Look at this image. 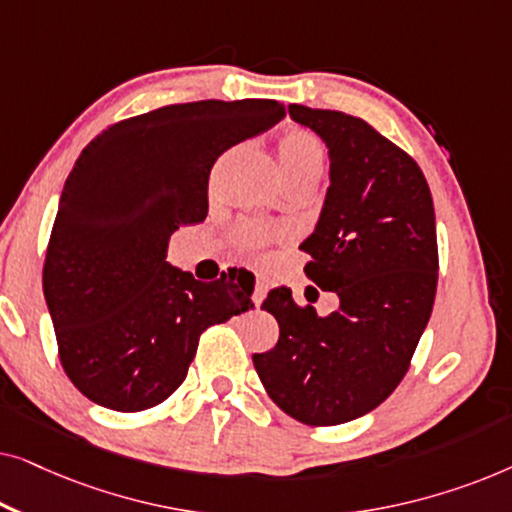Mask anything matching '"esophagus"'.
<instances>
[{
    "label": "esophagus",
    "mask_w": 512,
    "mask_h": 512,
    "mask_svg": "<svg viewBox=\"0 0 512 512\" xmlns=\"http://www.w3.org/2000/svg\"><path fill=\"white\" fill-rule=\"evenodd\" d=\"M240 279H244V282L254 286V293H251V298H254L256 307L261 305L265 293H268V282H265L261 275H256V272H251V270H240ZM235 282H237V279H235Z\"/></svg>",
    "instance_id": "esophagus-1"
}]
</instances>
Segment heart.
<instances>
[{
  "instance_id": "obj_1",
  "label": "heart",
  "mask_w": 512,
  "mask_h": 512,
  "mask_svg": "<svg viewBox=\"0 0 512 512\" xmlns=\"http://www.w3.org/2000/svg\"><path fill=\"white\" fill-rule=\"evenodd\" d=\"M277 160L279 172L286 184L293 179H319L324 172L326 149L321 139L307 128H291L277 137ZM286 235L284 226H261V223H242L235 233L237 247L247 251H258L265 244L282 240Z\"/></svg>"
}]
</instances>
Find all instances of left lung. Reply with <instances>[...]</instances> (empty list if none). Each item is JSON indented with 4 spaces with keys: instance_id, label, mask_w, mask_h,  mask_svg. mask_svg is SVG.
<instances>
[{
    "instance_id": "1",
    "label": "left lung",
    "mask_w": 512,
    "mask_h": 512,
    "mask_svg": "<svg viewBox=\"0 0 512 512\" xmlns=\"http://www.w3.org/2000/svg\"><path fill=\"white\" fill-rule=\"evenodd\" d=\"M289 114L328 146L331 186L303 251L305 275L340 307L319 317L272 289L263 310L279 340L254 366L286 415L335 426L375 410L408 373L436 298V214L419 165L363 118L303 104Z\"/></svg>"
}]
</instances>
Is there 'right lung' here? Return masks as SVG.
<instances>
[{"label": "right lung", "mask_w": 512, "mask_h": 512, "mask_svg": "<svg viewBox=\"0 0 512 512\" xmlns=\"http://www.w3.org/2000/svg\"><path fill=\"white\" fill-rule=\"evenodd\" d=\"M286 116L275 100L167 104L102 130L60 195L44 263L58 354L102 408L149 410L186 380L202 331L247 312L251 291L172 268L170 235L205 221L216 158Z\"/></svg>", "instance_id": "obj_1"}]
</instances>
